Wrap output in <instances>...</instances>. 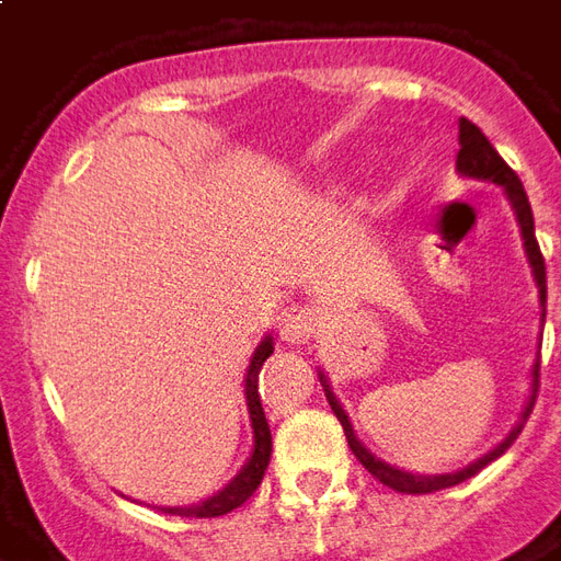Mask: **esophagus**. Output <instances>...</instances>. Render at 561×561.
<instances>
[{
  "instance_id": "34e87169",
  "label": "esophagus",
  "mask_w": 561,
  "mask_h": 561,
  "mask_svg": "<svg viewBox=\"0 0 561 561\" xmlns=\"http://www.w3.org/2000/svg\"><path fill=\"white\" fill-rule=\"evenodd\" d=\"M316 330V312L304 304H291L288 309H282L279 316V336L282 342H291V345H300V342H309Z\"/></svg>"
}]
</instances>
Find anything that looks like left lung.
<instances>
[{
    "label": "left lung",
    "mask_w": 561,
    "mask_h": 561,
    "mask_svg": "<svg viewBox=\"0 0 561 561\" xmlns=\"http://www.w3.org/2000/svg\"><path fill=\"white\" fill-rule=\"evenodd\" d=\"M457 168L466 176H478V180H493V183L505 185L507 197H511V204L517 209V219H519V228H523V240H526V252H529V261H531V270H535V279H538V294H541V318L547 316V267H543V255H541V245L535 240V219H531V204L529 197H526V188L519 183V176L514 168H507V161L495 152V147L486 140L481 128L469 123V119H459V152H457ZM538 369H541V360L535 364V385H531V400L526 405V412H523V421L514 426V433L507 435L502 445L490 450L486 457L478 459V462H471L469 469L462 471H454V474H409V471H400L388 466V462H381L378 457H373L369 450H366L360 442H357V435H354L352 423L345 417V412L340 409V402L333 400V393L328 390V402L333 414L340 417L342 430H345V438H348V447L354 450V457L364 462V469L381 481L385 486H393L397 493H409V495H421V493H435V490H445V486H457V483L469 481L474 478L483 466H490L495 457H502L507 447L514 445V438L523 433V426L529 421L531 409H535V397H538ZM328 388V385H324Z\"/></svg>",
    "instance_id": "left-lung-1"
}]
</instances>
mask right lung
Here are the masks:
<instances>
[{
    "mask_svg": "<svg viewBox=\"0 0 561 561\" xmlns=\"http://www.w3.org/2000/svg\"><path fill=\"white\" fill-rule=\"evenodd\" d=\"M270 354H273V340H264L257 345L255 357L249 364V373H245V405H249V417H252V430H255V450H252V457L245 462V469L219 495H213V499L201 502V505L161 507V511L176 514V517H221V514H228L233 507L243 505L245 499L255 493L257 483H261V478H264V471L270 466V450H273L267 417H264L261 397H257V373H261V366H264Z\"/></svg>",
    "mask_w": 561,
    "mask_h": 561,
    "instance_id": "add662e5",
    "label": "right lung"
}]
</instances>
